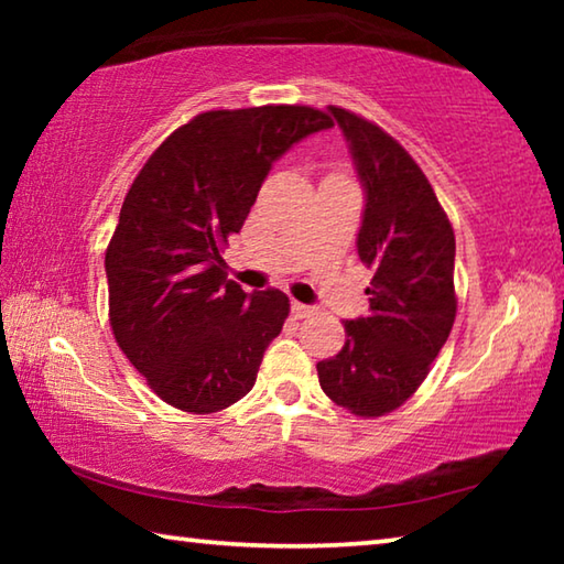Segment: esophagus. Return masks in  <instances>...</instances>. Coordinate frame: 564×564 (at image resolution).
<instances>
[{
  "mask_svg": "<svg viewBox=\"0 0 564 564\" xmlns=\"http://www.w3.org/2000/svg\"><path fill=\"white\" fill-rule=\"evenodd\" d=\"M291 313H293L295 318H311L313 313H316V308H311V305H305V303L293 301V303H291Z\"/></svg>",
  "mask_w": 564,
  "mask_h": 564,
  "instance_id": "34e87169",
  "label": "esophagus"
}]
</instances>
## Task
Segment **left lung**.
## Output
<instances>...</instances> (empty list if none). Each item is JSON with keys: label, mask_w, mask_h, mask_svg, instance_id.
Listing matches in <instances>:
<instances>
[{"label": "left lung", "mask_w": 564, "mask_h": 564, "mask_svg": "<svg viewBox=\"0 0 564 564\" xmlns=\"http://www.w3.org/2000/svg\"><path fill=\"white\" fill-rule=\"evenodd\" d=\"M328 111L366 186L358 256L373 281L370 313L346 321V346L316 368L333 403L380 417L415 393L451 336L455 234L423 169L388 131L348 109Z\"/></svg>", "instance_id": "left-lung-1"}]
</instances>
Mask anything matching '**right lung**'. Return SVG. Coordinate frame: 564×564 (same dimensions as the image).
<instances>
[{
  "instance_id": "obj_1",
  "label": "right lung",
  "mask_w": 564,
  "mask_h": 564,
  "mask_svg": "<svg viewBox=\"0 0 564 564\" xmlns=\"http://www.w3.org/2000/svg\"><path fill=\"white\" fill-rule=\"evenodd\" d=\"M326 111L301 104L196 113L161 141L123 196L107 246L109 323L149 388L184 413H218L256 383L291 303L226 279L228 236L241 231L273 161Z\"/></svg>"
}]
</instances>
